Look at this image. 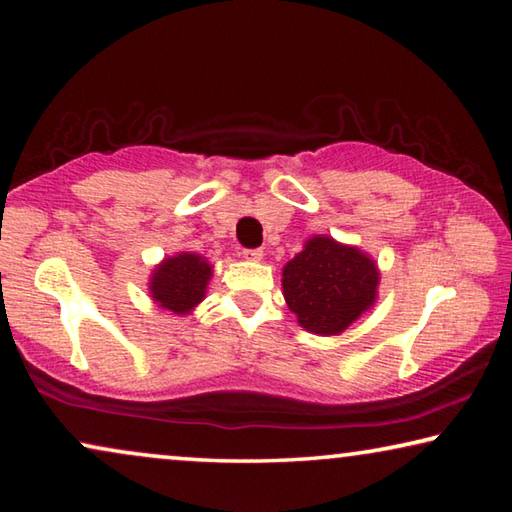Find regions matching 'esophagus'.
I'll use <instances>...</instances> for the list:
<instances>
[{"mask_svg":"<svg viewBox=\"0 0 512 512\" xmlns=\"http://www.w3.org/2000/svg\"><path fill=\"white\" fill-rule=\"evenodd\" d=\"M244 259H248V262H262L264 259V253L259 248L255 250H244Z\"/></svg>","mask_w":512,"mask_h":512,"instance_id":"34e87169","label":"esophagus"}]
</instances>
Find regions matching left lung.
Here are the masks:
<instances>
[{"instance_id":"left-lung-1","label":"left lung","mask_w":512,"mask_h":512,"mask_svg":"<svg viewBox=\"0 0 512 512\" xmlns=\"http://www.w3.org/2000/svg\"><path fill=\"white\" fill-rule=\"evenodd\" d=\"M379 266L361 248L314 235L282 268V293L311 334L339 336L377 302Z\"/></svg>"}]
</instances>
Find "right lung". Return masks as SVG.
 <instances>
[{
  "label": "right lung",
  "mask_w": 512,
  "mask_h": 512,
  "mask_svg": "<svg viewBox=\"0 0 512 512\" xmlns=\"http://www.w3.org/2000/svg\"><path fill=\"white\" fill-rule=\"evenodd\" d=\"M214 266L198 253L164 257L149 277V293L155 305L176 316H189L201 305L212 280Z\"/></svg>",
  "instance_id": "add662e5"
}]
</instances>
